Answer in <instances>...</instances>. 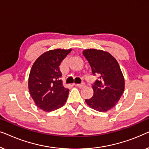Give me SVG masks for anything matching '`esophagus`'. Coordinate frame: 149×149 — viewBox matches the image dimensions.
<instances>
[{
	"label": "esophagus",
	"mask_w": 149,
	"mask_h": 149,
	"mask_svg": "<svg viewBox=\"0 0 149 149\" xmlns=\"http://www.w3.org/2000/svg\"><path fill=\"white\" fill-rule=\"evenodd\" d=\"M85 83H81V84H76V86L79 87V88H82V87H85Z\"/></svg>",
	"instance_id": "34e87169"
}]
</instances>
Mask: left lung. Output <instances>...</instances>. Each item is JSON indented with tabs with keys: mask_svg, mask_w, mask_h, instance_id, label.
Here are the masks:
<instances>
[{
	"mask_svg": "<svg viewBox=\"0 0 149 149\" xmlns=\"http://www.w3.org/2000/svg\"><path fill=\"white\" fill-rule=\"evenodd\" d=\"M93 75L99 76L92 85L93 97L85 100L91 109L99 112H107L116 105L125 89V79L119 63L106 51L88 49L83 51Z\"/></svg>",
	"mask_w": 149,
	"mask_h": 149,
	"instance_id": "8db88e82",
	"label": "left lung"
}]
</instances>
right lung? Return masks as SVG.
<instances>
[{"instance_id": "add662e5", "label": "right lung", "mask_w": 149, "mask_h": 149, "mask_svg": "<svg viewBox=\"0 0 149 149\" xmlns=\"http://www.w3.org/2000/svg\"><path fill=\"white\" fill-rule=\"evenodd\" d=\"M72 49H55L45 52L32 65L28 89L36 105L43 111L60 109L66 103L69 89L63 85L59 66Z\"/></svg>"}]
</instances>
